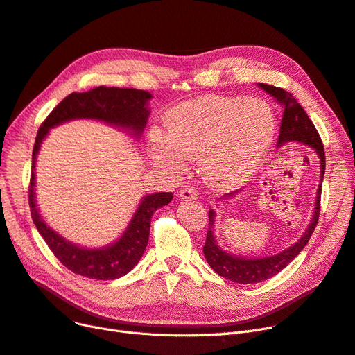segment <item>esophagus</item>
Instances as JSON below:
<instances>
[{
	"label": "esophagus",
	"mask_w": 355,
	"mask_h": 355,
	"mask_svg": "<svg viewBox=\"0 0 355 355\" xmlns=\"http://www.w3.org/2000/svg\"><path fill=\"white\" fill-rule=\"evenodd\" d=\"M198 196H199V191H198V189L193 187V186H186V187H182L180 190V198L184 199V200L198 199Z\"/></svg>",
	"instance_id": "1"
}]
</instances>
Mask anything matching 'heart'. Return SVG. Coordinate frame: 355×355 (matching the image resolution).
Returning <instances> with one entry per match:
<instances>
[{"label": "heart", "instance_id": "obj_1", "mask_svg": "<svg viewBox=\"0 0 355 355\" xmlns=\"http://www.w3.org/2000/svg\"><path fill=\"white\" fill-rule=\"evenodd\" d=\"M168 133L153 128V161L180 171L186 157H200L205 180L219 189L245 181L263 165L277 120L269 105L241 96H203L177 105L165 116Z\"/></svg>", "mask_w": 355, "mask_h": 355}]
</instances>
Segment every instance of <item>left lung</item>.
Masks as SVG:
<instances>
[{"label": "left lung", "mask_w": 355, "mask_h": 355, "mask_svg": "<svg viewBox=\"0 0 355 355\" xmlns=\"http://www.w3.org/2000/svg\"><path fill=\"white\" fill-rule=\"evenodd\" d=\"M259 87L263 89L266 94L273 96V99L284 107L278 146H281V144L286 141H301L304 144H309L310 148H313L318 152L320 157V186L318 190L316 205H314V215L306 234L293 247L269 257L245 259V257H237V256L225 253L216 244L215 235H214L215 212L209 211V228L206 234V243L203 245L205 257L207 260L209 266H211L219 277H224L237 284H256V282L266 281L290 265L291 261L300 254V252L303 250L304 245L309 243L314 228L318 225L319 214H320L322 181L324 175V148L318 130L311 123L303 107H301V105L295 101V98H293L290 92L284 90L282 87L270 86L265 83H259ZM235 193L237 191L228 193L225 198H231V196H234Z\"/></svg>", "instance_id": "8db88e82"}]
</instances>
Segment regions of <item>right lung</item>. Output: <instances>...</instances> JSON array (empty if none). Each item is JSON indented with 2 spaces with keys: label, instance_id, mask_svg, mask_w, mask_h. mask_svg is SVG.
Returning <instances> with one entry per match:
<instances>
[{
  "label": "right lung",
  "instance_id": "obj_1",
  "mask_svg": "<svg viewBox=\"0 0 355 355\" xmlns=\"http://www.w3.org/2000/svg\"><path fill=\"white\" fill-rule=\"evenodd\" d=\"M149 92L128 87L99 86L87 92H73L51 111L37 130L32 152V174L29 184V206L33 224L48 244L49 250L69 270L92 279H116L133 269L144 253L149 241L152 215L168 205L173 193H155L144 198L121 239L103 248H82L65 241L42 220L35 203V162L41 143L49 128L74 118H94L112 125L130 130L131 135L140 136L146 125L149 110Z\"/></svg>",
  "mask_w": 355,
  "mask_h": 355
}]
</instances>
